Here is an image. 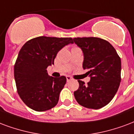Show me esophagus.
<instances>
[{"instance_id":"1","label":"esophagus","mask_w":134,"mask_h":134,"mask_svg":"<svg viewBox=\"0 0 134 134\" xmlns=\"http://www.w3.org/2000/svg\"><path fill=\"white\" fill-rule=\"evenodd\" d=\"M66 78H67V82H70V81L72 80V77H70V76H66Z\"/></svg>"}]
</instances>
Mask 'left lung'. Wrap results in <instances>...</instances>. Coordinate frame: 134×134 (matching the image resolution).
Returning <instances> with one entry per match:
<instances>
[{
    "label": "left lung",
    "instance_id": "1",
    "mask_svg": "<svg viewBox=\"0 0 134 134\" xmlns=\"http://www.w3.org/2000/svg\"><path fill=\"white\" fill-rule=\"evenodd\" d=\"M74 42L82 49V67L90 77L87 85L78 80L75 97L82 107L99 109L112 100L119 87L121 59L109 42L99 37H75Z\"/></svg>",
    "mask_w": 134,
    "mask_h": 134
}]
</instances>
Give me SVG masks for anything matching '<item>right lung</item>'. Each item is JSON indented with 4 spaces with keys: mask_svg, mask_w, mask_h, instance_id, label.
Masks as SVG:
<instances>
[{
    "mask_svg": "<svg viewBox=\"0 0 134 134\" xmlns=\"http://www.w3.org/2000/svg\"><path fill=\"white\" fill-rule=\"evenodd\" d=\"M70 43H73L71 37L41 36L22 47L15 64L14 77L18 93L28 107L44 111L57 105L67 79L50 77L47 68L54 64L57 52Z\"/></svg>",
    "mask_w": 134,
    "mask_h": 134,
    "instance_id": "1",
    "label": "right lung"
}]
</instances>
